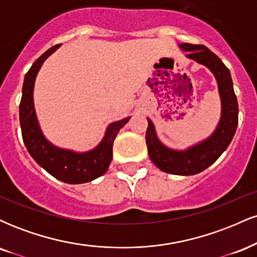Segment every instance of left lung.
I'll return each mask as SVG.
<instances>
[{
	"instance_id": "obj_1",
	"label": "left lung",
	"mask_w": 257,
	"mask_h": 257,
	"mask_svg": "<svg viewBox=\"0 0 257 257\" xmlns=\"http://www.w3.org/2000/svg\"><path fill=\"white\" fill-rule=\"evenodd\" d=\"M179 48L187 53L186 58L205 66L216 79L221 100L219 123L204 140L178 150L164 145L159 140L155 124L147 117L146 145L150 158L158 169L174 175L188 176L205 170L226 151L238 125V102L233 90L231 72L216 54L202 44L179 43Z\"/></svg>"
}]
</instances>
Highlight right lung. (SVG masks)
Masks as SVG:
<instances>
[{
    "instance_id": "right-lung-1",
    "label": "right lung",
    "mask_w": 257,
    "mask_h": 257,
    "mask_svg": "<svg viewBox=\"0 0 257 257\" xmlns=\"http://www.w3.org/2000/svg\"><path fill=\"white\" fill-rule=\"evenodd\" d=\"M59 47L60 44L52 47L43 53L25 75L22 101L19 105L20 128L26 149L38 166L55 179L66 184H85L104 175L108 169L112 161L114 139L132 116L110 123L101 141L94 149L85 152H77L55 146L44 137L35 110V82L46 59L57 51Z\"/></svg>"
}]
</instances>
